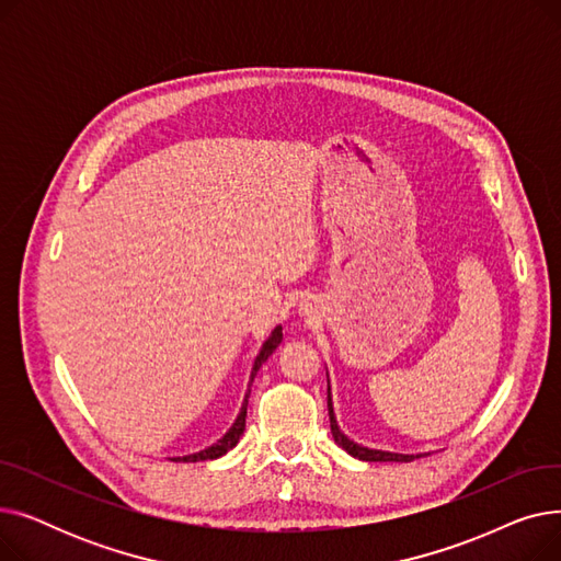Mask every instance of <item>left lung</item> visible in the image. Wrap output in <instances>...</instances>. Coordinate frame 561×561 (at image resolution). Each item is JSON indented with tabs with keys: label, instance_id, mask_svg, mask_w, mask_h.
<instances>
[{
	"label": "left lung",
	"instance_id": "obj_1",
	"mask_svg": "<svg viewBox=\"0 0 561 561\" xmlns=\"http://www.w3.org/2000/svg\"><path fill=\"white\" fill-rule=\"evenodd\" d=\"M328 409H330V427H332V436L336 444L352 457H357L362 461H411L421 455H402V453H389V450H375V448H366L357 440H352L350 436H345V432L339 427L336 414H334V402H332V389L328 385Z\"/></svg>",
	"mask_w": 561,
	"mask_h": 561
}]
</instances>
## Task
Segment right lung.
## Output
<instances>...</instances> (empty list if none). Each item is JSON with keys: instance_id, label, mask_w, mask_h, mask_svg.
Returning <instances> with one entry per match:
<instances>
[{"instance_id": "right-lung-1", "label": "right lung", "mask_w": 561, "mask_h": 561, "mask_svg": "<svg viewBox=\"0 0 561 561\" xmlns=\"http://www.w3.org/2000/svg\"><path fill=\"white\" fill-rule=\"evenodd\" d=\"M282 339H284V334H282V325H277L273 332H271V336L263 341V345H261V350H259V355H256V359H254V366H252V373H250V381H248V391H245V398H243V404H241V411H239V416H236V421H233V425L222 434V438H218L214 446H209V448H204V450H199V453H193V455H184V457H172V461H206V459H218V457H222V455H227L236 444H239V438L243 436V432H245V416H248V398H250V387H252V381H254V375H256V370L261 368V364L268 359L273 352L277 350V345L282 343Z\"/></svg>"}]
</instances>
